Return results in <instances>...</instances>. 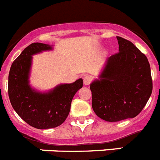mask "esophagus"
<instances>
[{
  "mask_svg": "<svg viewBox=\"0 0 160 160\" xmlns=\"http://www.w3.org/2000/svg\"><path fill=\"white\" fill-rule=\"evenodd\" d=\"M92 78L91 76H86L84 77V85H89L91 84Z\"/></svg>",
  "mask_w": 160,
  "mask_h": 160,
  "instance_id": "1",
  "label": "esophagus"
}]
</instances>
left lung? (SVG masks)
Here are the masks:
<instances>
[{
  "label": "left lung",
  "mask_w": 160,
  "mask_h": 160,
  "mask_svg": "<svg viewBox=\"0 0 160 160\" xmlns=\"http://www.w3.org/2000/svg\"><path fill=\"white\" fill-rule=\"evenodd\" d=\"M117 39L119 52L108 58L99 80L90 84L92 109L111 122L140 113L153 88L147 56L129 40L118 36Z\"/></svg>",
  "instance_id": "1"
}]
</instances>
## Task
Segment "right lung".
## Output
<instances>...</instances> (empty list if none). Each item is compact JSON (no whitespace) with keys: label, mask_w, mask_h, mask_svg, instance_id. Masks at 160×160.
<instances>
[{"label":"right lung","mask_w":160,"mask_h":160,"mask_svg":"<svg viewBox=\"0 0 160 160\" xmlns=\"http://www.w3.org/2000/svg\"><path fill=\"white\" fill-rule=\"evenodd\" d=\"M52 49L51 46L34 42L25 48L10 68L8 92L13 109L22 120L37 129L55 128L64 122L72 98L83 87V80L59 84L47 92L33 89L29 84L32 55Z\"/></svg>","instance_id":"add662e5"}]
</instances>
